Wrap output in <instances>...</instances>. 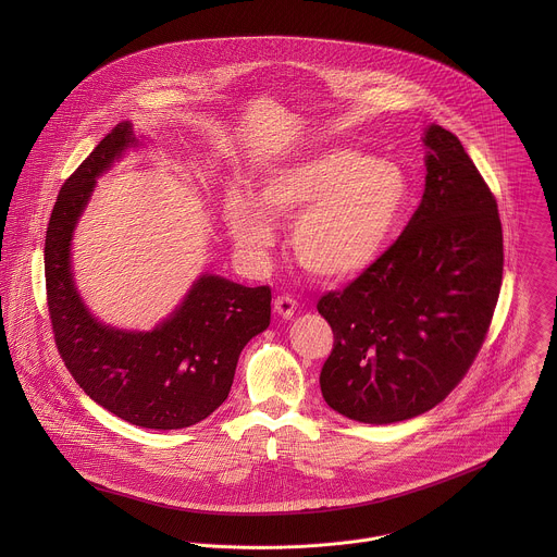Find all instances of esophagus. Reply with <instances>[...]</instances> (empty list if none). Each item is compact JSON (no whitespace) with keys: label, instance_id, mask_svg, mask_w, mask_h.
<instances>
[{"label":"esophagus","instance_id":"1","mask_svg":"<svg viewBox=\"0 0 557 557\" xmlns=\"http://www.w3.org/2000/svg\"><path fill=\"white\" fill-rule=\"evenodd\" d=\"M298 309V302L292 298V296H278L274 300V311L281 315V318L289 319Z\"/></svg>","mask_w":557,"mask_h":557}]
</instances>
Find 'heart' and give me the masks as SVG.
Segmentation results:
<instances>
[{"instance_id": "b5f03b06", "label": "heart", "mask_w": 557, "mask_h": 557, "mask_svg": "<svg viewBox=\"0 0 557 557\" xmlns=\"http://www.w3.org/2000/svg\"><path fill=\"white\" fill-rule=\"evenodd\" d=\"M409 201V180L395 160L332 148L265 171L255 197L232 190L225 223L239 250L263 261L274 244L272 219L296 221L300 265L323 281L364 272L388 248Z\"/></svg>"}]
</instances>
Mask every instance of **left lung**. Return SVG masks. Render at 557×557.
<instances>
[{"mask_svg": "<svg viewBox=\"0 0 557 557\" xmlns=\"http://www.w3.org/2000/svg\"><path fill=\"white\" fill-rule=\"evenodd\" d=\"M424 195L382 257L318 311L334 332L319 386L358 422L391 424L433 409L470 371L499 298L497 201L457 135H424Z\"/></svg>", "mask_w": 557, "mask_h": 557, "instance_id": "8db88e82", "label": "left lung"}]
</instances>
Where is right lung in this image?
Masks as SVG:
<instances>
[{
    "mask_svg": "<svg viewBox=\"0 0 557 557\" xmlns=\"http://www.w3.org/2000/svg\"><path fill=\"white\" fill-rule=\"evenodd\" d=\"M133 144L131 124H117L64 182L45 239L47 307L55 347L87 397L144 429H184L230 397L239 351L270 325L272 292L203 274L152 332L115 330L87 313L71 272L73 230L96 177Z\"/></svg>",
    "mask_w": 557,
    "mask_h": 557,
    "instance_id": "obj_1",
    "label": "right lung"
}]
</instances>
